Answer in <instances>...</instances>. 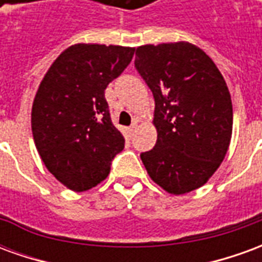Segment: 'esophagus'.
I'll use <instances>...</instances> for the list:
<instances>
[{"mask_svg": "<svg viewBox=\"0 0 262 262\" xmlns=\"http://www.w3.org/2000/svg\"><path fill=\"white\" fill-rule=\"evenodd\" d=\"M137 123H139V120L137 119H133V122H132V125H130V127H129V133H135V132H136V129H137Z\"/></svg>", "mask_w": 262, "mask_h": 262, "instance_id": "obj_1", "label": "esophagus"}]
</instances>
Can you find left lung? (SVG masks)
I'll return each mask as SVG.
<instances>
[{"mask_svg":"<svg viewBox=\"0 0 262 262\" xmlns=\"http://www.w3.org/2000/svg\"><path fill=\"white\" fill-rule=\"evenodd\" d=\"M135 67L156 105L157 142L140 154L148 176L174 195L202 187L230 144L233 106L223 75L187 42L140 46Z\"/></svg>","mask_w":262,"mask_h":262,"instance_id":"left-lung-1","label":"left lung"}]
</instances>
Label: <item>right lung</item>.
Instances as JSON below:
<instances>
[{"label": "right lung", "mask_w": 262, "mask_h": 262, "mask_svg": "<svg viewBox=\"0 0 262 262\" xmlns=\"http://www.w3.org/2000/svg\"><path fill=\"white\" fill-rule=\"evenodd\" d=\"M135 49L74 45L54 60L32 106V132L43 163L81 192L108 177L125 139L111 120L105 90L130 64Z\"/></svg>", "instance_id": "obj_1"}]
</instances>
